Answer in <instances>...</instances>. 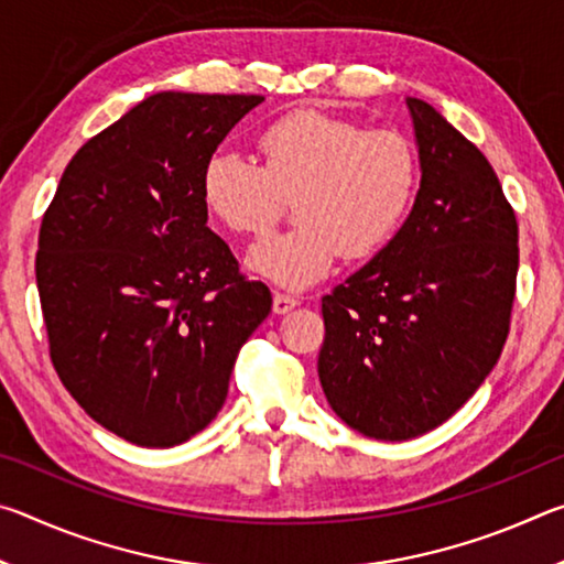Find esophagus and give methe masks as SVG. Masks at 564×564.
<instances>
[{
	"label": "esophagus",
	"mask_w": 564,
	"mask_h": 564,
	"mask_svg": "<svg viewBox=\"0 0 564 564\" xmlns=\"http://www.w3.org/2000/svg\"><path fill=\"white\" fill-rule=\"evenodd\" d=\"M295 305H299V299H293V295H289V293H273V313H279V316L293 311Z\"/></svg>",
	"instance_id": "obj_1"
}]
</instances>
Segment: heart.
<instances>
[{
	"mask_svg": "<svg viewBox=\"0 0 564 564\" xmlns=\"http://www.w3.org/2000/svg\"><path fill=\"white\" fill-rule=\"evenodd\" d=\"M263 166L216 154L202 174L206 212L238 236L261 238L295 202L291 234L248 253V269L283 289L321 281L338 256L370 259L403 226L420 184L417 151L395 129H366L301 109L259 133Z\"/></svg>",
	"mask_w": 564,
	"mask_h": 564,
	"instance_id": "heart-1",
	"label": "heart"
}]
</instances>
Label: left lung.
Here are the masks:
<instances>
[{
  "label": "left lung",
  "mask_w": 564,
  "mask_h": 564,
  "mask_svg": "<svg viewBox=\"0 0 564 564\" xmlns=\"http://www.w3.org/2000/svg\"><path fill=\"white\" fill-rule=\"evenodd\" d=\"M420 188L413 212L323 295L318 378L343 423L376 441L443 425L498 362L518 281V218L490 161L431 104L408 97Z\"/></svg>",
  "instance_id": "obj_1"
}]
</instances>
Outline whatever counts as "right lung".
<instances>
[{"mask_svg":"<svg viewBox=\"0 0 564 564\" xmlns=\"http://www.w3.org/2000/svg\"><path fill=\"white\" fill-rule=\"evenodd\" d=\"M259 94L159 91L76 151L36 251L50 356L87 415L171 447L221 410L271 291L206 226L202 174Z\"/></svg>","mask_w":564,"mask_h":564,"instance_id":"obj_1","label":"right lung"}]
</instances>
